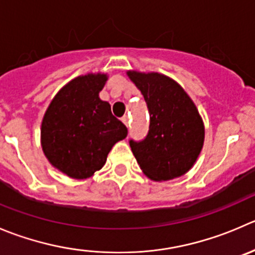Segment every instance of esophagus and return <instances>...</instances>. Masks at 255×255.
Masks as SVG:
<instances>
[{
    "label": "esophagus",
    "mask_w": 255,
    "mask_h": 255,
    "mask_svg": "<svg viewBox=\"0 0 255 255\" xmlns=\"http://www.w3.org/2000/svg\"><path fill=\"white\" fill-rule=\"evenodd\" d=\"M122 122L125 123V125L128 127V126H129V117H128V116H123V117H122Z\"/></svg>",
    "instance_id": "1"
}]
</instances>
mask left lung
<instances>
[{"instance_id":"left-lung-1","label":"left lung","mask_w":255,"mask_h":255,"mask_svg":"<svg viewBox=\"0 0 255 255\" xmlns=\"http://www.w3.org/2000/svg\"><path fill=\"white\" fill-rule=\"evenodd\" d=\"M149 113V129L129 145L140 169L153 180H169L192 168L203 147L202 118L182 87L159 73H128Z\"/></svg>"}]
</instances>
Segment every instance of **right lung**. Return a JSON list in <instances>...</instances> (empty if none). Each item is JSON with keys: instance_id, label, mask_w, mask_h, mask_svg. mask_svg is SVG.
Instances as JSON below:
<instances>
[{"instance_id": "add662e5", "label": "right lung", "mask_w": 255, "mask_h": 255, "mask_svg": "<svg viewBox=\"0 0 255 255\" xmlns=\"http://www.w3.org/2000/svg\"><path fill=\"white\" fill-rule=\"evenodd\" d=\"M107 76L77 77L62 88L46 111L42 148L52 165L68 177L85 179L100 170L127 127L111 112L98 93Z\"/></svg>"}]
</instances>
